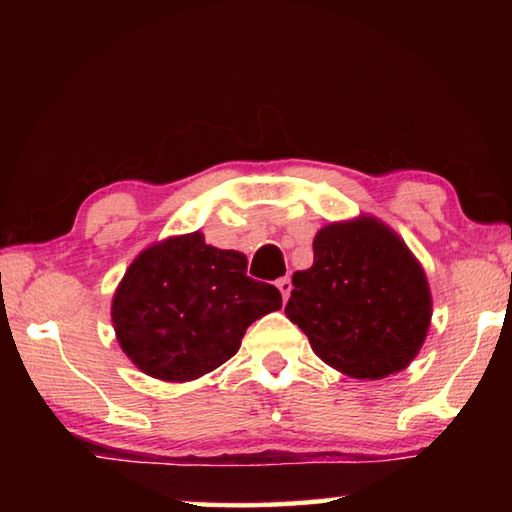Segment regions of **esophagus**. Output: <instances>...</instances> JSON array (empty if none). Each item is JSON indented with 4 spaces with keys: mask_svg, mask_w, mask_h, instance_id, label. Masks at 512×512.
<instances>
[{
    "mask_svg": "<svg viewBox=\"0 0 512 512\" xmlns=\"http://www.w3.org/2000/svg\"><path fill=\"white\" fill-rule=\"evenodd\" d=\"M275 284H277V289H280V293H282V300L287 302L289 296H291V280H289V277H280V280H277Z\"/></svg>",
    "mask_w": 512,
    "mask_h": 512,
    "instance_id": "34e87169",
    "label": "esophagus"
}]
</instances>
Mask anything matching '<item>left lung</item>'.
Here are the masks:
<instances>
[{"instance_id":"8db88e82","label":"left lung","mask_w":512,"mask_h":512,"mask_svg":"<svg viewBox=\"0 0 512 512\" xmlns=\"http://www.w3.org/2000/svg\"><path fill=\"white\" fill-rule=\"evenodd\" d=\"M284 314L327 366L384 379L409 366L427 339L431 291L404 241L359 216L318 230L314 264L293 273Z\"/></svg>"}]
</instances>
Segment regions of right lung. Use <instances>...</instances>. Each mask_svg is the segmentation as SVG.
<instances>
[{"instance_id":"add662e5","label":"right lung","mask_w":512,"mask_h":512,"mask_svg":"<svg viewBox=\"0 0 512 512\" xmlns=\"http://www.w3.org/2000/svg\"><path fill=\"white\" fill-rule=\"evenodd\" d=\"M246 268V255L205 244L201 232L142 250L112 298L121 350L162 381H192L219 368L257 318L282 307L280 291Z\"/></svg>"}]
</instances>
